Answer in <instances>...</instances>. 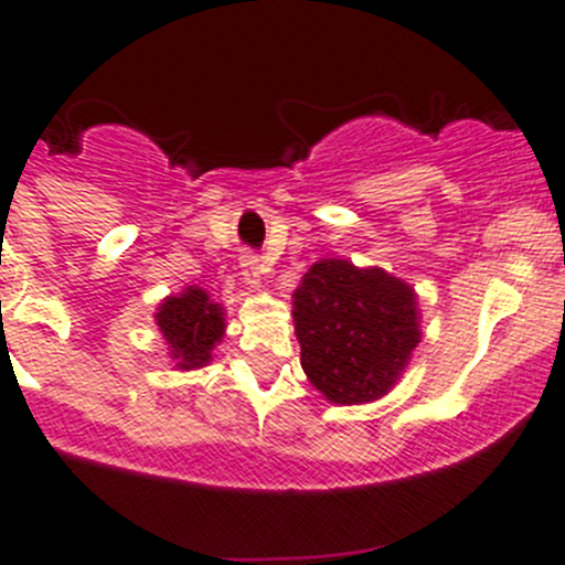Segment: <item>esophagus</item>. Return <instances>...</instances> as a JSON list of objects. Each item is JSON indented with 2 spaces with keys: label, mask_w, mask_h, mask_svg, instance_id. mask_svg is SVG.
Listing matches in <instances>:
<instances>
[{
  "label": "esophagus",
  "mask_w": 565,
  "mask_h": 565,
  "mask_svg": "<svg viewBox=\"0 0 565 565\" xmlns=\"http://www.w3.org/2000/svg\"><path fill=\"white\" fill-rule=\"evenodd\" d=\"M241 276L248 289H262V265L254 254L241 256Z\"/></svg>",
  "instance_id": "34e87169"
}]
</instances>
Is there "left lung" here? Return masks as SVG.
I'll use <instances>...</instances> for the list:
<instances>
[{
    "mask_svg": "<svg viewBox=\"0 0 565 565\" xmlns=\"http://www.w3.org/2000/svg\"><path fill=\"white\" fill-rule=\"evenodd\" d=\"M300 366L339 407L388 396L420 344L418 292L383 267L330 256L292 292Z\"/></svg>",
    "mask_w": 565,
    "mask_h": 565,
    "instance_id": "left-lung-1",
    "label": "left lung"
}]
</instances>
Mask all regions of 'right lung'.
<instances>
[{"mask_svg": "<svg viewBox=\"0 0 565 565\" xmlns=\"http://www.w3.org/2000/svg\"><path fill=\"white\" fill-rule=\"evenodd\" d=\"M156 324L174 369L193 372L207 366L213 361V350L224 341L226 311L207 289L191 284L158 303Z\"/></svg>", "mask_w": 565, "mask_h": 565, "instance_id": "add662e5", "label": "right lung"}]
</instances>
